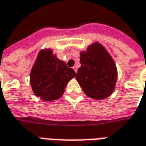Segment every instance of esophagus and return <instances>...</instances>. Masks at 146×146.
Segmentation results:
<instances>
[{"instance_id":"esophagus-1","label":"esophagus","mask_w":146,"mask_h":146,"mask_svg":"<svg viewBox=\"0 0 146 146\" xmlns=\"http://www.w3.org/2000/svg\"><path fill=\"white\" fill-rule=\"evenodd\" d=\"M73 70L75 71V73H77V72H78V67H77V66H73Z\"/></svg>"}]
</instances>
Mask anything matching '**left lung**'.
I'll list each match as a JSON object with an SVG mask.
<instances>
[{
    "label": "left lung",
    "instance_id": "left-lung-1",
    "mask_svg": "<svg viewBox=\"0 0 146 146\" xmlns=\"http://www.w3.org/2000/svg\"><path fill=\"white\" fill-rule=\"evenodd\" d=\"M81 67L76 80L88 97L101 100L113 93L117 81V68L111 56L101 43L89 45L80 52Z\"/></svg>",
    "mask_w": 146,
    "mask_h": 146
}]
</instances>
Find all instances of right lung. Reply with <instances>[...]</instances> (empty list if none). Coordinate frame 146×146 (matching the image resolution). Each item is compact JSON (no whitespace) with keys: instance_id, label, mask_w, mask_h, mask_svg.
<instances>
[{"instance_id":"right-lung-1","label":"right lung","mask_w":146,"mask_h":146,"mask_svg":"<svg viewBox=\"0 0 146 146\" xmlns=\"http://www.w3.org/2000/svg\"><path fill=\"white\" fill-rule=\"evenodd\" d=\"M73 68L59 60L51 48L38 53L30 73V83L36 97L43 101H53L62 97L68 82L75 77Z\"/></svg>"}]
</instances>
